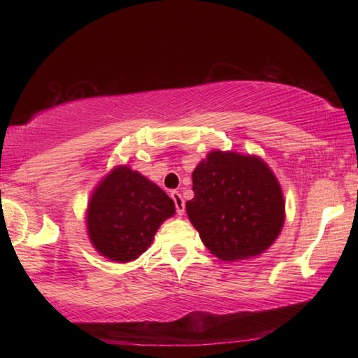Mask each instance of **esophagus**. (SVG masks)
<instances>
[{
    "label": "esophagus",
    "instance_id": "esophagus-1",
    "mask_svg": "<svg viewBox=\"0 0 358 358\" xmlns=\"http://www.w3.org/2000/svg\"><path fill=\"white\" fill-rule=\"evenodd\" d=\"M171 197H172V201L175 203V208H177V213L181 216V215L185 213V201H183V197H181V194L178 191H172L171 192Z\"/></svg>",
    "mask_w": 358,
    "mask_h": 358
}]
</instances>
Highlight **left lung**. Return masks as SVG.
Segmentation results:
<instances>
[{
    "label": "left lung",
    "mask_w": 358,
    "mask_h": 358,
    "mask_svg": "<svg viewBox=\"0 0 358 358\" xmlns=\"http://www.w3.org/2000/svg\"><path fill=\"white\" fill-rule=\"evenodd\" d=\"M192 191L186 213L216 257L257 256L281 232V187L259 157L213 151L192 172Z\"/></svg>",
    "instance_id": "left-lung-1"
}]
</instances>
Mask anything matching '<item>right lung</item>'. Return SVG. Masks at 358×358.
<instances>
[{
  "label": "right lung",
  "instance_id": "right-lung-1",
  "mask_svg": "<svg viewBox=\"0 0 358 358\" xmlns=\"http://www.w3.org/2000/svg\"><path fill=\"white\" fill-rule=\"evenodd\" d=\"M175 203L138 172L118 167L102 180L88 205V235L102 256L115 262L137 259L153 243Z\"/></svg>",
  "mask_w": 358,
  "mask_h": 358
}]
</instances>
